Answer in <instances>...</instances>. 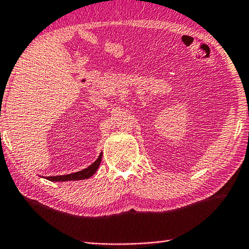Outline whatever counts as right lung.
Returning <instances> with one entry per match:
<instances>
[{"label": "right lung", "mask_w": 249, "mask_h": 249, "mask_svg": "<svg viewBox=\"0 0 249 249\" xmlns=\"http://www.w3.org/2000/svg\"><path fill=\"white\" fill-rule=\"evenodd\" d=\"M101 160H102V153L100 154L99 158L95 160V161L90 165L86 169H83L81 171L78 172H73V174H69V175H64V176H50V177H46V179L49 181H77V180H84L90 178V177L93 176L101 163Z\"/></svg>", "instance_id": "add662e5"}]
</instances>
